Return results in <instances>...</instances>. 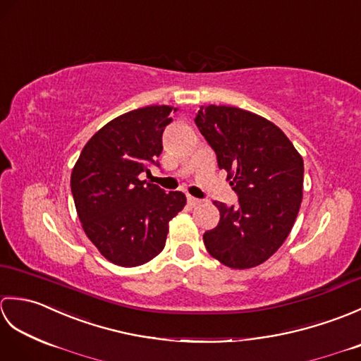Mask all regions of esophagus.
Segmentation results:
<instances>
[{
  "label": "esophagus",
  "mask_w": 361,
  "mask_h": 361,
  "mask_svg": "<svg viewBox=\"0 0 361 361\" xmlns=\"http://www.w3.org/2000/svg\"><path fill=\"white\" fill-rule=\"evenodd\" d=\"M188 203H189V206H197L202 203V200H198V198H195L192 195H188Z\"/></svg>",
  "instance_id": "esophagus-1"
}]
</instances>
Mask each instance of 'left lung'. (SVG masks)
Segmentation results:
<instances>
[{
  "label": "left lung",
  "mask_w": 361,
  "mask_h": 361,
  "mask_svg": "<svg viewBox=\"0 0 361 361\" xmlns=\"http://www.w3.org/2000/svg\"><path fill=\"white\" fill-rule=\"evenodd\" d=\"M195 124L239 195L235 206L214 202L220 220L203 234L204 247L235 270L264 264L287 239L301 208L302 157L278 126L237 106H202Z\"/></svg>",
  "instance_id": "1"
}]
</instances>
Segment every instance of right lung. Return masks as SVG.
Instances as JSON below:
<instances>
[{"label":"right lung","mask_w":361,"mask_h":361,"mask_svg":"<svg viewBox=\"0 0 361 361\" xmlns=\"http://www.w3.org/2000/svg\"><path fill=\"white\" fill-rule=\"evenodd\" d=\"M178 109L149 105L114 118L85 144L71 172L79 220L99 252L119 267H137L163 251L169 221L186 204L141 180L158 166L163 132Z\"/></svg>","instance_id":"add662e5"}]
</instances>
